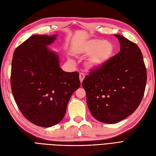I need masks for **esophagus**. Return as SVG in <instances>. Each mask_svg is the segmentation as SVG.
Here are the masks:
<instances>
[{
    "mask_svg": "<svg viewBox=\"0 0 156 156\" xmlns=\"http://www.w3.org/2000/svg\"><path fill=\"white\" fill-rule=\"evenodd\" d=\"M84 73H81L79 74V79H80V81H81V83H82V82L83 81V80H84Z\"/></svg>",
    "mask_w": 156,
    "mask_h": 156,
    "instance_id": "1",
    "label": "esophagus"
}]
</instances>
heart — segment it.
I'll use <instances>...</instances> for the list:
<instances>
[{"label":"heart","instance_id":"heart-1","mask_svg":"<svg viewBox=\"0 0 156 156\" xmlns=\"http://www.w3.org/2000/svg\"><path fill=\"white\" fill-rule=\"evenodd\" d=\"M78 54L89 55L85 62L88 69H97L105 64L114 53L115 47L110 41L92 38L83 42L76 49Z\"/></svg>","mask_w":156,"mask_h":156}]
</instances>
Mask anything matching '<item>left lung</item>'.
Masks as SVG:
<instances>
[{"mask_svg":"<svg viewBox=\"0 0 156 156\" xmlns=\"http://www.w3.org/2000/svg\"><path fill=\"white\" fill-rule=\"evenodd\" d=\"M120 52L87 75L82 85L92 115L103 123L115 124L131 115L142 101L147 79L137 45L119 34Z\"/></svg>","mask_w":156,"mask_h":156,"instance_id":"left-lung-1","label":"left lung"}]
</instances>
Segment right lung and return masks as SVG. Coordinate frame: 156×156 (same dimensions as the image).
I'll return each instance as SVG.
<instances>
[{"label": "right lung", "mask_w": 156, "mask_h": 156, "mask_svg": "<svg viewBox=\"0 0 156 156\" xmlns=\"http://www.w3.org/2000/svg\"><path fill=\"white\" fill-rule=\"evenodd\" d=\"M56 35H33L13 55L11 88L17 107L36 126L49 127L63 119L69 99L81 83L77 72H66L48 45Z\"/></svg>", "instance_id": "right-lung-1"}]
</instances>
